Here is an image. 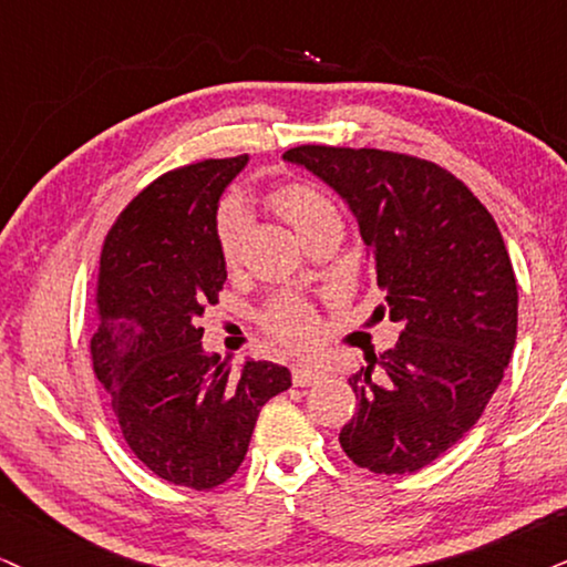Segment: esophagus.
<instances>
[{
  "label": "esophagus",
  "instance_id": "1",
  "mask_svg": "<svg viewBox=\"0 0 567 567\" xmlns=\"http://www.w3.org/2000/svg\"><path fill=\"white\" fill-rule=\"evenodd\" d=\"M323 377L321 369H316V365H295V371H291V379H295L297 388H310V384H316L318 379Z\"/></svg>",
  "mask_w": 567,
  "mask_h": 567
}]
</instances>
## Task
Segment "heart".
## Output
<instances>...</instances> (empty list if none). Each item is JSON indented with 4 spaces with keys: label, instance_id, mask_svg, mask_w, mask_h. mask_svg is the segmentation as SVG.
Returning <instances> with one entry per match:
<instances>
[{
    "label": "heart",
    "instance_id": "b5f03b06",
    "mask_svg": "<svg viewBox=\"0 0 567 567\" xmlns=\"http://www.w3.org/2000/svg\"><path fill=\"white\" fill-rule=\"evenodd\" d=\"M268 202L305 241L323 225L339 223V209L331 202L329 193L312 183H302V179H289V183L276 185L268 193ZM246 225H249V217H246V209L238 202H225L217 209V246L219 257L228 268H233L241 257ZM262 326L272 339L295 350L312 348L321 337V318H318L316 308H312L310 299L295 295V291H281L265 305Z\"/></svg>",
    "mask_w": 567,
    "mask_h": 567
}]
</instances>
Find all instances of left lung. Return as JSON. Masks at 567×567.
Masks as SVG:
<instances>
[{
  "label": "left lung",
  "mask_w": 567,
  "mask_h": 567,
  "mask_svg": "<svg viewBox=\"0 0 567 567\" xmlns=\"http://www.w3.org/2000/svg\"><path fill=\"white\" fill-rule=\"evenodd\" d=\"M286 162L329 183L358 219L384 305L403 331L350 377L344 454L377 475H409L462 441L488 405L517 339V281L496 219L427 158L297 145Z\"/></svg>",
  "instance_id": "left-lung-1"
}]
</instances>
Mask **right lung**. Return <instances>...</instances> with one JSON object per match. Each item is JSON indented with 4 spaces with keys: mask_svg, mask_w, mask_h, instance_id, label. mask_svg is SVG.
Instances as JSON below:
<instances>
[{
    "mask_svg": "<svg viewBox=\"0 0 567 567\" xmlns=\"http://www.w3.org/2000/svg\"><path fill=\"white\" fill-rule=\"evenodd\" d=\"M246 156L204 158L156 177L111 225L97 268L92 365L126 445L166 483L223 485L241 467L259 409L289 369L206 355L198 318L217 305L225 262L215 219Z\"/></svg>",
    "mask_w": 567,
    "mask_h": 567,
    "instance_id": "obj_1",
    "label": "right lung"
}]
</instances>
